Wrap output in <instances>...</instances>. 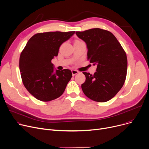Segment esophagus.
Segmentation results:
<instances>
[{"mask_svg":"<svg viewBox=\"0 0 149 149\" xmlns=\"http://www.w3.org/2000/svg\"><path fill=\"white\" fill-rule=\"evenodd\" d=\"M71 71H72V74L73 75H75L77 74L78 73H79V71H78V70H75V69H72Z\"/></svg>","mask_w":149,"mask_h":149,"instance_id":"34e87169","label":"esophagus"}]
</instances>
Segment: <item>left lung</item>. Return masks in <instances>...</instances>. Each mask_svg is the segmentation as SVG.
I'll list each match as a JSON object with an SVG mask.
<instances>
[{"mask_svg": "<svg viewBox=\"0 0 149 149\" xmlns=\"http://www.w3.org/2000/svg\"><path fill=\"white\" fill-rule=\"evenodd\" d=\"M77 36L86 43L88 60L97 65L93 75L83 72L81 84L84 95L97 102H106L114 97L126 80L127 59L126 52L110 31L92 28L77 31Z\"/></svg>", "mask_w": 149, "mask_h": 149, "instance_id": "8db88e82", "label": "left lung"}]
</instances>
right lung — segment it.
I'll return each instance as SVG.
<instances>
[{
    "mask_svg": "<svg viewBox=\"0 0 149 149\" xmlns=\"http://www.w3.org/2000/svg\"><path fill=\"white\" fill-rule=\"evenodd\" d=\"M75 33L47 32L34 35L22 51L19 69L25 88L36 98L49 101L60 97L72 76L69 69L54 72L52 59L58 56L60 45Z\"/></svg>",
    "mask_w": 149,
    "mask_h": 149,
    "instance_id": "right-lung-1",
    "label": "right lung"
}]
</instances>
